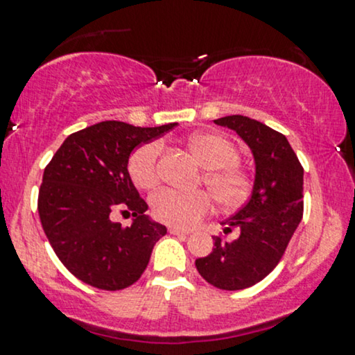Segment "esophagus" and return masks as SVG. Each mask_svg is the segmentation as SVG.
<instances>
[{"instance_id": "obj_1", "label": "esophagus", "mask_w": 355, "mask_h": 355, "mask_svg": "<svg viewBox=\"0 0 355 355\" xmlns=\"http://www.w3.org/2000/svg\"><path fill=\"white\" fill-rule=\"evenodd\" d=\"M168 232L172 234H189L190 232L189 230H183V228H178V226H170Z\"/></svg>"}]
</instances>
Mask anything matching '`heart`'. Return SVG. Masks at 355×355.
Instances as JSON below:
<instances>
[{
    "label": "heart",
    "instance_id": "b5f03b06",
    "mask_svg": "<svg viewBox=\"0 0 355 355\" xmlns=\"http://www.w3.org/2000/svg\"><path fill=\"white\" fill-rule=\"evenodd\" d=\"M160 140L142 144L130 153L129 175L139 189L152 190L159 185ZM189 148L205 168L203 183L223 208L245 203L251 193V175L240 165V150L228 137L216 132H198L189 139ZM152 213L162 223L190 228L211 210V196L207 191H178L164 189L150 200Z\"/></svg>",
    "mask_w": 355,
    "mask_h": 355
}]
</instances>
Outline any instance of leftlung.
Returning <instances> with one entry per match:
<instances>
[{"label": "left lung", "instance_id": "left-lung-1", "mask_svg": "<svg viewBox=\"0 0 355 355\" xmlns=\"http://www.w3.org/2000/svg\"><path fill=\"white\" fill-rule=\"evenodd\" d=\"M215 123L236 132L251 148L254 185L250 202L223 221L225 233L238 228L240 236L233 241L215 236L211 253L195 266L215 288L238 291L264 279L283 258L304 210V170L288 139L271 127L245 115H226Z\"/></svg>", "mask_w": 355, "mask_h": 355}]
</instances>
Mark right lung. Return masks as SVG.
<instances>
[{
  "mask_svg": "<svg viewBox=\"0 0 355 355\" xmlns=\"http://www.w3.org/2000/svg\"><path fill=\"white\" fill-rule=\"evenodd\" d=\"M177 123L135 127L105 121L64 140L42 175L37 211L64 266L104 291L134 284L166 228L145 215L148 205L130 180L129 157ZM115 209L136 218L130 227L110 220Z\"/></svg>",
  "mask_w": 355,
  "mask_h": 355,
  "instance_id": "1",
  "label": "right lung"
}]
</instances>
